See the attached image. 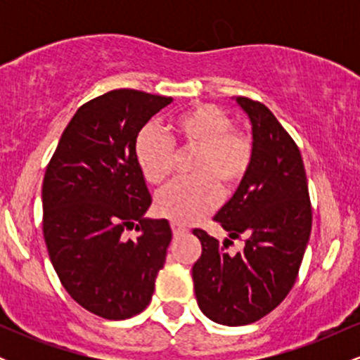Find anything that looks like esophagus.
<instances>
[{
    "label": "esophagus",
    "instance_id": "esophagus-1",
    "mask_svg": "<svg viewBox=\"0 0 360 360\" xmlns=\"http://www.w3.org/2000/svg\"><path fill=\"white\" fill-rule=\"evenodd\" d=\"M171 229H172V235H174V237H181V235L188 233V230H186L184 226H181L179 223H176V221L171 223Z\"/></svg>",
    "mask_w": 360,
    "mask_h": 360
}]
</instances>
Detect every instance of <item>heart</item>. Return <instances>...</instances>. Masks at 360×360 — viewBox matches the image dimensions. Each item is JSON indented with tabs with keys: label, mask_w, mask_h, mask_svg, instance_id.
Listing matches in <instances>:
<instances>
[{
	"label": "heart",
	"mask_w": 360,
	"mask_h": 360,
	"mask_svg": "<svg viewBox=\"0 0 360 360\" xmlns=\"http://www.w3.org/2000/svg\"><path fill=\"white\" fill-rule=\"evenodd\" d=\"M169 140L147 125L135 139V160L148 184L159 186L171 176L174 147L196 150L189 172L193 179L176 181L155 198V212L183 225L201 220L218 205L220 188L233 189L245 177L254 157L252 140L235 130L233 120L220 106L196 103L172 120Z\"/></svg>",
	"instance_id": "1"
}]
</instances>
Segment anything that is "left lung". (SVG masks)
<instances>
[{
    "mask_svg": "<svg viewBox=\"0 0 360 360\" xmlns=\"http://www.w3.org/2000/svg\"><path fill=\"white\" fill-rule=\"evenodd\" d=\"M252 125L254 157L237 191L214 214L229 232L220 243L205 230L193 266L198 307L220 325L254 323L288 296L311 232V205L303 159L295 140L266 105L235 98ZM243 236L237 255L226 247Z\"/></svg>",
    "mask_w": 360,
    "mask_h": 360,
    "instance_id": "obj_1",
    "label": "left lung"
}]
</instances>
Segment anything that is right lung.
<instances>
[{
    "mask_svg": "<svg viewBox=\"0 0 360 360\" xmlns=\"http://www.w3.org/2000/svg\"><path fill=\"white\" fill-rule=\"evenodd\" d=\"M172 98L113 89L82 105L44 176V238L62 286L82 308L125 320L147 308L172 232L152 203L135 139ZM135 228L139 237L121 233Z\"/></svg>",
    "mask_w": 360,
    "mask_h": 360,
    "instance_id": "1",
    "label": "right lung"
}]
</instances>
